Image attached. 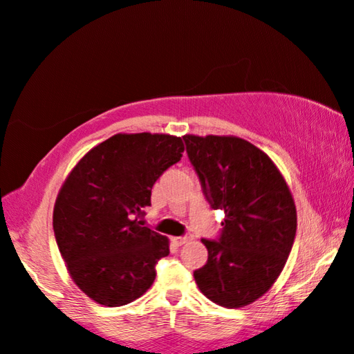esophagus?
Masks as SVG:
<instances>
[{
    "label": "esophagus",
    "instance_id": "1",
    "mask_svg": "<svg viewBox=\"0 0 354 354\" xmlns=\"http://www.w3.org/2000/svg\"><path fill=\"white\" fill-rule=\"evenodd\" d=\"M192 239V236H189V234H186V236H178V238H173V243L178 244V246H183V244L189 243Z\"/></svg>",
    "mask_w": 354,
    "mask_h": 354
}]
</instances>
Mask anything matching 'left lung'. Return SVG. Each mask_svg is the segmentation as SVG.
<instances>
[{"instance_id": "1", "label": "left lung", "mask_w": 354, "mask_h": 354, "mask_svg": "<svg viewBox=\"0 0 354 354\" xmlns=\"http://www.w3.org/2000/svg\"><path fill=\"white\" fill-rule=\"evenodd\" d=\"M186 152L212 209L225 212L216 239L194 270L207 298L243 308L261 298L283 270L296 236V207L267 153L233 136H185Z\"/></svg>"}]
</instances>
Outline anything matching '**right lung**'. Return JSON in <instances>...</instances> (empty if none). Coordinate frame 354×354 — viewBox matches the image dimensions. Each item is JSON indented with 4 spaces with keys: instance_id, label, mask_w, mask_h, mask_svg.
Listing matches in <instances>:
<instances>
[{
    "instance_id": "right-lung-1",
    "label": "right lung",
    "mask_w": 354,
    "mask_h": 354,
    "mask_svg": "<svg viewBox=\"0 0 354 354\" xmlns=\"http://www.w3.org/2000/svg\"><path fill=\"white\" fill-rule=\"evenodd\" d=\"M185 152L169 134H116L75 165L61 187L53 230L74 283L108 308L138 299L152 286L168 238L139 221L155 181Z\"/></svg>"
}]
</instances>
